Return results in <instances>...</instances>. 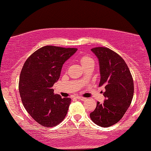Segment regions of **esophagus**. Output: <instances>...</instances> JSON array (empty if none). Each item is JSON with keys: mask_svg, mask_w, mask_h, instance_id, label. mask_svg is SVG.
Returning a JSON list of instances; mask_svg holds the SVG:
<instances>
[{"mask_svg": "<svg viewBox=\"0 0 151 151\" xmlns=\"http://www.w3.org/2000/svg\"><path fill=\"white\" fill-rule=\"evenodd\" d=\"M76 98L77 99H79V100H81V101H83L86 100V98H84V97H82V96H76Z\"/></svg>", "mask_w": 151, "mask_h": 151, "instance_id": "obj_1", "label": "esophagus"}]
</instances>
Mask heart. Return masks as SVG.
Segmentation results:
<instances>
[{
	"label": "heart",
	"mask_w": 151,
	"mask_h": 151,
	"mask_svg": "<svg viewBox=\"0 0 151 151\" xmlns=\"http://www.w3.org/2000/svg\"><path fill=\"white\" fill-rule=\"evenodd\" d=\"M80 63L83 67V66L88 65L89 64L94 63V61L93 58L88 57V56H83L80 58Z\"/></svg>",
	"instance_id": "obj_1"
}]
</instances>
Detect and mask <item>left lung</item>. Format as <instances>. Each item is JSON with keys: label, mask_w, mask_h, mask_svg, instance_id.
<instances>
[{"label": "left lung", "mask_w": 151, "mask_h": 151, "mask_svg": "<svg viewBox=\"0 0 151 151\" xmlns=\"http://www.w3.org/2000/svg\"><path fill=\"white\" fill-rule=\"evenodd\" d=\"M98 58L101 81L104 86L103 103L97 102L90 116L100 127H109L116 124L130 106L134 94V83L129 68L122 58L105 47L91 49Z\"/></svg>", "instance_id": "8db88e82"}]
</instances>
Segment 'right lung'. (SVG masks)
Returning <instances> with one entry per match:
<instances>
[{"label":"right lung","instance_id":"right-lung-1","mask_svg":"<svg viewBox=\"0 0 151 151\" xmlns=\"http://www.w3.org/2000/svg\"><path fill=\"white\" fill-rule=\"evenodd\" d=\"M77 50L45 46L27 58L19 78V93L25 109L35 121L47 128L57 126L67 114L70 98L55 94L52 86L62 67Z\"/></svg>","mask_w":151,"mask_h":151}]
</instances>
